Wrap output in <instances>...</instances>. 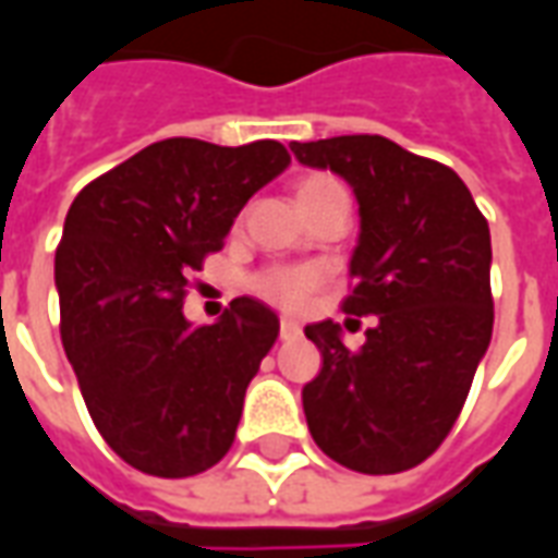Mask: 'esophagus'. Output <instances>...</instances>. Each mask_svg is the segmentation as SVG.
I'll list each match as a JSON object with an SVG mask.
<instances>
[{"mask_svg":"<svg viewBox=\"0 0 558 558\" xmlns=\"http://www.w3.org/2000/svg\"><path fill=\"white\" fill-rule=\"evenodd\" d=\"M279 336H282V339H298L300 324L291 322V318H282V322H279Z\"/></svg>","mask_w":558,"mask_h":558,"instance_id":"1","label":"esophagus"}]
</instances>
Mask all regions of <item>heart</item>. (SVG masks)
Returning <instances> with one entry per match:
<instances>
[{
	"instance_id": "1",
	"label": "heart",
	"mask_w": 558,
	"mask_h": 558,
	"mask_svg": "<svg viewBox=\"0 0 558 558\" xmlns=\"http://www.w3.org/2000/svg\"><path fill=\"white\" fill-rule=\"evenodd\" d=\"M342 185L336 183L333 177L327 173H310L294 185V197H298L300 209L318 204L322 197L333 195ZM318 282V276L312 270H270L255 279V288L260 294L272 303H282V306H300L303 300L310 298V291Z\"/></svg>"
}]
</instances>
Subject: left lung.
<instances>
[{
    "label": "left lung",
    "mask_w": 558,
    "mask_h": 558,
    "mask_svg": "<svg viewBox=\"0 0 558 558\" xmlns=\"http://www.w3.org/2000/svg\"><path fill=\"white\" fill-rule=\"evenodd\" d=\"M300 165L339 173L361 236L342 310L375 315L361 351L333 322L306 327L322 373L303 387L315 445L351 472L397 475L457 424L493 336L489 228L457 173L381 134L291 144Z\"/></svg>",
    "instance_id": "1"
}]
</instances>
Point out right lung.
<instances>
[{
  "mask_svg": "<svg viewBox=\"0 0 558 558\" xmlns=\"http://www.w3.org/2000/svg\"><path fill=\"white\" fill-rule=\"evenodd\" d=\"M288 165L279 141L168 137L71 204L57 248L62 345L93 424L137 472L197 475L234 445L279 318L236 298L219 322L195 327L183 298L248 197Z\"/></svg>",
  "mask_w": 558,
  "mask_h": 558,
  "instance_id": "right-lung-1",
  "label": "right lung"
}]
</instances>
